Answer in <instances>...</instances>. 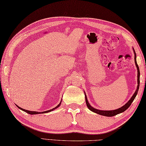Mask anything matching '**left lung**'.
<instances>
[{
  "label": "left lung",
  "instance_id": "left-lung-1",
  "mask_svg": "<svg viewBox=\"0 0 146 146\" xmlns=\"http://www.w3.org/2000/svg\"><path fill=\"white\" fill-rule=\"evenodd\" d=\"M133 52L134 53V62H135V65L136 66L137 68V89L135 90V93H134V94L131 98V99L127 101V103H126L123 106L121 107L119 109H117V110H112V111H103V110H98L96 109V108H94L93 107H92L90 105V104L89 103L87 99V96L86 95V93L84 92V95H85V100H86V103L87 105V107L88 108V109L91 111L94 112V113H95L96 114H98L100 115H102V116H108V117H112V116H114L115 115H117L118 114H120L123 113L125 111H126L127 108L131 106V103H133V101H134V100L135 99V96H136L137 92H138V90H139V84H140V71H139V68L138 66V65L137 63L136 62V53L135 52V50L134 49V48H133Z\"/></svg>",
  "mask_w": 146,
  "mask_h": 146
}]
</instances>
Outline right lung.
<instances>
[{
    "label": "right lung",
    "mask_w": 146,
    "mask_h": 146,
    "mask_svg": "<svg viewBox=\"0 0 146 146\" xmlns=\"http://www.w3.org/2000/svg\"><path fill=\"white\" fill-rule=\"evenodd\" d=\"M61 103H62V101H60V103H59V104L58 105V106H56L55 108H53V109L50 110H48V111H43V112L31 111H29V110H23V109H22V108H20L19 106H17V104H16V106H17V108H19L20 110H22V111H25V113H29V114H42V113H49V112H51V111H53V110H56V108H58V107L60 106V105H61Z\"/></svg>",
    "instance_id": "1"
}]
</instances>
